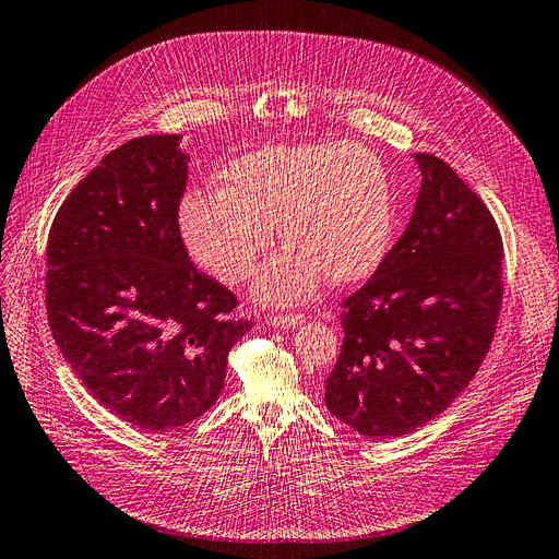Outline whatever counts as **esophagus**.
<instances>
[{"mask_svg": "<svg viewBox=\"0 0 559 559\" xmlns=\"http://www.w3.org/2000/svg\"><path fill=\"white\" fill-rule=\"evenodd\" d=\"M306 322L304 312H287V314H270L266 318V324L272 329H297Z\"/></svg>", "mask_w": 559, "mask_h": 559, "instance_id": "obj_1", "label": "esophagus"}]
</instances>
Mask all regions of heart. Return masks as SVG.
Listing matches in <instances>:
<instances>
[{
    "mask_svg": "<svg viewBox=\"0 0 559 559\" xmlns=\"http://www.w3.org/2000/svg\"><path fill=\"white\" fill-rule=\"evenodd\" d=\"M274 224L287 247L258 281L262 301H299L322 272L331 283L366 278L393 230L379 157L352 143L270 145L233 159L222 189H197L180 205L189 253L228 285L253 276Z\"/></svg>",
    "mask_w": 559,
    "mask_h": 559,
    "instance_id": "obj_1",
    "label": "heart"
}]
</instances>
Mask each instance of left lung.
<instances>
[{"label":"left lung","mask_w":559,"mask_h":559,"mask_svg":"<svg viewBox=\"0 0 559 559\" xmlns=\"http://www.w3.org/2000/svg\"><path fill=\"white\" fill-rule=\"evenodd\" d=\"M414 216L343 304V347L326 408L368 439L404 436L461 395L487 358L502 308V235L489 207L439 157L414 155Z\"/></svg>","instance_id":"left-lung-1"}]
</instances>
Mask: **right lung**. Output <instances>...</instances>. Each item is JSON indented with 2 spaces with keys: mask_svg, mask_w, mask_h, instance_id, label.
I'll return each mask as SVG.
<instances>
[{
  "mask_svg": "<svg viewBox=\"0 0 559 559\" xmlns=\"http://www.w3.org/2000/svg\"><path fill=\"white\" fill-rule=\"evenodd\" d=\"M178 134L130 139L61 203L47 235V322L86 391L143 431H171L219 397L228 352L255 324L189 260L178 224Z\"/></svg>",
  "mask_w": 559,
  "mask_h": 559,
  "instance_id": "add662e5",
  "label": "right lung"
}]
</instances>
